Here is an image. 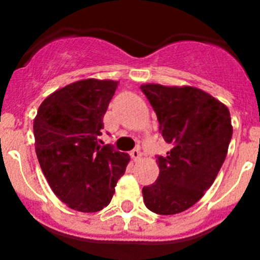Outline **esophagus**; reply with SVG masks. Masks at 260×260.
<instances>
[{"mask_svg": "<svg viewBox=\"0 0 260 260\" xmlns=\"http://www.w3.org/2000/svg\"><path fill=\"white\" fill-rule=\"evenodd\" d=\"M131 157H132L135 162L141 161V158H142V152H141L140 149H133V151L131 152Z\"/></svg>", "mask_w": 260, "mask_h": 260, "instance_id": "obj_1", "label": "esophagus"}]
</instances>
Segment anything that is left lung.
<instances>
[{
  "instance_id": "8db88e82",
  "label": "left lung",
  "mask_w": 260,
  "mask_h": 260,
  "mask_svg": "<svg viewBox=\"0 0 260 260\" xmlns=\"http://www.w3.org/2000/svg\"><path fill=\"white\" fill-rule=\"evenodd\" d=\"M157 114L159 131L172 149L158 156L159 175L142 188L147 209L174 215L195 205L210 188L233 136L229 109L195 86L142 84Z\"/></svg>"
}]
</instances>
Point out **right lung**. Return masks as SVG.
<instances>
[{"label":"right lung","mask_w":260,"mask_h":260,"mask_svg":"<svg viewBox=\"0 0 260 260\" xmlns=\"http://www.w3.org/2000/svg\"><path fill=\"white\" fill-rule=\"evenodd\" d=\"M117 86L108 79L75 81L50 94L34 119L41 170L55 195L73 210L106 208L131 159L96 140Z\"/></svg>","instance_id":"right-lung-1"}]
</instances>
